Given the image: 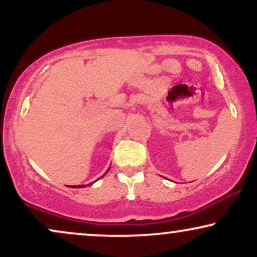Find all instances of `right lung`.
Instances as JSON below:
<instances>
[{"label":"right lung","mask_w":257,"mask_h":257,"mask_svg":"<svg viewBox=\"0 0 257 257\" xmlns=\"http://www.w3.org/2000/svg\"><path fill=\"white\" fill-rule=\"evenodd\" d=\"M108 170H110V168H108ZM108 170L106 171V173H107V172H108ZM106 173H105V174H106ZM104 174V175H105ZM104 175H103V177H104ZM101 178V177H100ZM93 184V182H91V184H89V185H92ZM83 187H85V185H78V186H72V187L71 188H83Z\"/></svg>","instance_id":"obj_1"}]
</instances>
